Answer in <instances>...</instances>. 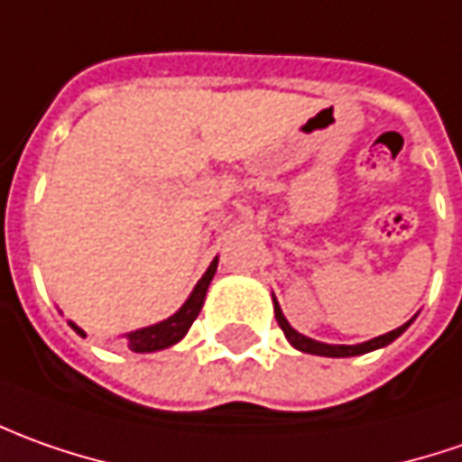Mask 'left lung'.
Masks as SVG:
<instances>
[{"instance_id":"obj_1","label":"left lung","mask_w":462,"mask_h":462,"mask_svg":"<svg viewBox=\"0 0 462 462\" xmlns=\"http://www.w3.org/2000/svg\"><path fill=\"white\" fill-rule=\"evenodd\" d=\"M273 311H276V322L283 329V335H286V340L294 345L296 350H301V353H310V356H325V358H353V356H363V353H371V350H378V347H386L391 342L396 340L399 335H404V329L411 322H414V317L404 322L402 327H396V329H391L386 335H378L374 340H365L358 342V345H329V342H319V340H311L307 335H301V332H296L294 327L289 325V319L283 317V311H281L279 301H276V296H273Z\"/></svg>"}]
</instances>
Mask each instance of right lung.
Masks as SVG:
<instances>
[{
	"instance_id": "obj_1",
	"label": "right lung",
	"mask_w": 462,
	"mask_h": 462,
	"mask_svg": "<svg viewBox=\"0 0 462 462\" xmlns=\"http://www.w3.org/2000/svg\"><path fill=\"white\" fill-rule=\"evenodd\" d=\"M217 273V258L209 263V268L204 271V276L199 279V283L194 286V291L189 294V299L181 304V310L176 314H171L168 319L158 322V325L151 327H140L135 332H125L122 335V345L130 347L133 353H155V350H166L171 345H176L179 340H183V335L189 332V327L194 325V319L199 317L201 307H204V299H207V289L215 279ZM71 329H76L79 335H84V329L76 325V322H69Z\"/></svg>"
}]
</instances>
